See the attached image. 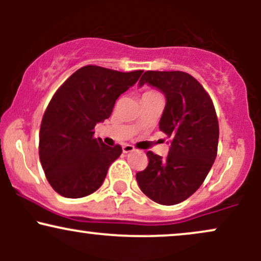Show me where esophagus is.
Wrapping results in <instances>:
<instances>
[{"label":"esophagus","instance_id":"1","mask_svg":"<svg viewBox=\"0 0 261 261\" xmlns=\"http://www.w3.org/2000/svg\"><path fill=\"white\" fill-rule=\"evenodd\" d=\"M135 151V147L133 145H128V143H126V145L122 146V152L124 153H130V152H134Z\"/></svg>","mask_w":261,"mask_h":261}]
</instances>
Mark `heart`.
I'll use <instances>...</instances> for the list:
<instances>
[{
  "label": "heart",
  "mask_w": 261,
  "mask_h": 261,
  "mask_svg": "<svg viewBox=\"0 0 261 261\" xmlns=\"http://www.w3.org/2000/svg\"><path fill=\"white\" fill-rule=\"evenodd\" d=\"M146 93H151V92H146Z\"/></svg>",
  "instance_id": "1"
}]
</instances>
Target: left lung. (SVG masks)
<instances>
[{
    "mask_svg": "<svg viewBox=\"0 0 261 261\" xmlns=\"http://www.w3.org/2000/svg\"><path fill=\"white\" fill-rule=\"evenodd\" d=\"M166 95L160 130L170 137L168 155L148 151L147 168L136 174L142 193L161 205H175L201 187L217 155L218 120L214 103L191 74L146 71L140 79Z\"/></svg>",
    "mask_w": 261,
    "mask_h": 261,
    "instance_id": "obj_1",
    "label": "left lung"
}]
</instances>
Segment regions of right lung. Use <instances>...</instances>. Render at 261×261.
Here are the masks:
<instances>
[{
	"instance_id": "add662e5",
	"label": "right lung",
	"mask_w": 261,
	"mask_h": 261,
	"mask_svg": "<svg viewBox=\"0 0 261 261\" xmlns=\"http://www.w3.org/2000/svg\"><path fill=\"white\" fill-rule=\"evenodd\" d=\"M142 72L88 65L71 74L54 94L41 120L39 158L47 181L61 196L79 199L103 184L122 148L94 139V126L112 115L116 99Z\"/></svg>"
}]
</instances>
